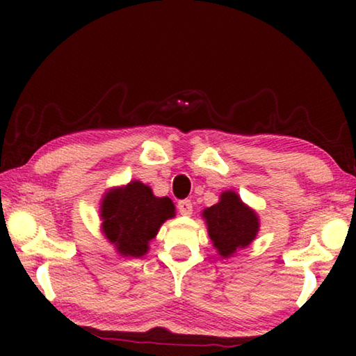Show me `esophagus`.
<instances>
[{"instance_id": "1", "label": "esophagus", "mask_w": 356, "mask_h": 356, "mask_svg": "<svg viewBox=\"0 0 356 356\" xmlns=\"http://www.w3.org/2000/svg\"><path fill=\"white\" fill-rule=\"evenodd\" d=\"M177 209H179V212L182 213V215H185V216H190L193 213V204H191L190 200L179 201Z\"/></svg>"}]
</instances>
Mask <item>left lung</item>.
<instances>
[{
	"instance_id": "left-lung-1",
	"label": "left lung",
	"mask_w": 356,
	"mask_h": 356,
	"mask_svg": "<svg viewBox=\"0 0 356 356\" xmlns=\"http://www.w3.org/2000/svg\"><path fill=\"white\" fill-rule=\"evenodd\" d=\"M202 220L207 225L210 242L222 259L250 246L261 227L256 210L246 206L234 190L222 191L218 202L204 209Z\"/></svg>"
}]
</instances>
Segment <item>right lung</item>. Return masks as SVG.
<instances>
[{
	"instance_id": "add662e5",
	"label": "right lung",
	"mask_w": 356,
	"mask_h": 356,
	"mask_svg": "<svg viewBox=\"0 0 356 356\" xmlns=\"http://www.w3.org/2000/svg\"><path fill=\"white\" fill-rule=\"evenodd\" d=\"M100 231L119 256L143 257L161 225L176 216L170 197H156L149 185L130 180L113 186L100 201Z\"/></svg>"
}]
</instances>
